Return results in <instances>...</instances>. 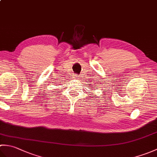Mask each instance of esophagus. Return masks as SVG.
Masks as SVG:
<instances>
[{
  "instance_id": "obj_1",
  "label": "esophagus",
  "mask_w": 157,
  "mask_h": 157,
  "mask_svg": "<svg viewBox=\"0 0 157 157\" xmlns=\"http://www.w3.org/2000/svg\"><path fill=\"white\" fill-rule=\"evenodd\" d=\"M73 78H74L75 79H78L79 78V76L77 75H74V76H73Z\"/></svg>"
}]
</instances>
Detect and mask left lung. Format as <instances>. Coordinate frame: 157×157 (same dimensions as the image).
<instances>
[{
  "instance_id": "1",
  "label": "left lung",
  "mask_w": 157,
  "mask_h": 157,
  "mask_svg": "<svg viewBox=\"0 0 157 157\" xmlns=\"http://www.w3.org/2000/svg\"><path fill=\"white\" fill-rule=\"evenodd\" d=\"M91 90H92V89H91Z\"/></svg>"
}]
</instances>
